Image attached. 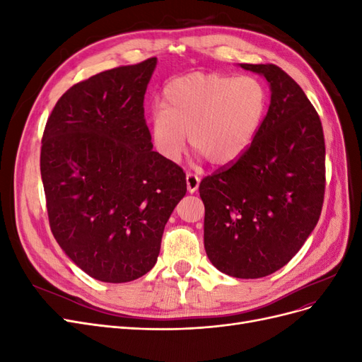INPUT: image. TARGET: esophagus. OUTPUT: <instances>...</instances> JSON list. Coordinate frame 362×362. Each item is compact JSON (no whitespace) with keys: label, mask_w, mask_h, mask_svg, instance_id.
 I'll use <instances>...</instances> for the list:
<instances>
[{"label":"esophagus","mask_w":362,"mask_h":362,"mask_svg":"<svg viewBox=\"0 0 362 362\" xmlns=\"http://www.w3.org/2000/svg\"><path fill=\"white\" fill-rule=\"evenodd\" d=\"M185 180H187V190H189L190 193H194L196 190H198L199 182H201V178L198 177V175L189 172L187 177H185Z\"/></svg>","instance_id":"esophagus-1"}]
</instances>
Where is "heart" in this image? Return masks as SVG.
<instances>
[{"label": "heart", "mask_w": 362, "mask_h": 362, "mask_svg": "<svg viewBox=\"0 0 362 362\" xmlns=\"http://www.w3.org/2000/svg\"><path fill=\"white\" fill-rule=\"evenodd\" d=\"M267 104L266 86L254 75L193 72L164 87L163 110L151 116V137L164 158L177 161L189 134L193 149L226 166L254 141Z\"/></svg>", "instance_id": "obj_1"}]
</instances>
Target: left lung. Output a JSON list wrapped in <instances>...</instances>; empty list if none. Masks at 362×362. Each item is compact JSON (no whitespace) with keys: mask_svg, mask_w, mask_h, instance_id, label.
I'll use <instances>...</instances> for the list:
<instances>
[{"mask_svg":"<svg viewBox=\"0 0 362 362\" xmlns=\"http://www.w3.org/2000/svg\"><path fill=\"white\" fill-rule=\"evenodd\" d=\"M266 76L270 105L245 154L199 184L204 246L229 276L272 275L298 254L325 199V136L300 86L276 64H240Z\"/></svg>","mask_w":362,"mask_h":362,"instance_id":"obj_1","label":"left lung"}]
</instances>
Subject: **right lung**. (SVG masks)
Wrapping results in <instances>:
<instances>
[{
    "label": "right lung",
    "instance_id": "add662e5",
    "mask_svg": "<svg viewBox=\"0 0 362 362\" xmlns=\"http://www.w3.org/2000/svg\"><path fill=\"white\" fill-rule=\"evenodd\" d=\"M157 59L74 84L47 120L40 175L54 238L103 282H129L157 262L187 192L177 163L152 151L145 93Z\"/></svg>",
    "mask_w": 362,
    "mask_h": 362
}]
</instances>
